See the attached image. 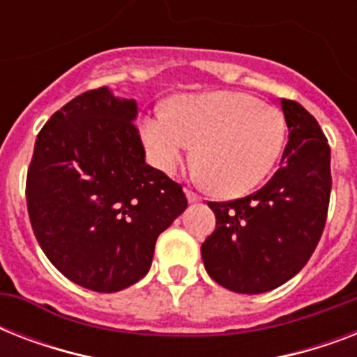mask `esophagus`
Returning <instances> with one entry per match:
<instances>
[{"mask_svg": "<svg viewBox=\"0 0 357 357\" xmlns=\"http://www.w3.org/2000/svg\"><path fill=\"white\" fill-rule=\"evenodd\" d=\"M185 195H187V200L190 202V204H198V202L202 200V196L200 195H196V192H192V190H185Z\"/></svg>", "mask_w": 357, "mask_h": 357, "instance_id": "esophagus-1", "label": "esophagus"}]
</instances>
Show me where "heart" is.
Instances as JSON below:
<instances>
[{
    "mask_svg": "<svg viewBox=\"0 0 357 357\" xmlns=\"http://www.w3.org/2000/svg\"><path fill=\"white\" fill-rule=\"evenodd\" d=\"M285 135L283 114L246 92L181 96L170 114L159 111L140 120V139L153 167L174 174L196 144L198 176L222 198L246 195L272 172Z\"/></svg>",
    "mask_w": 357,
    "mask_h": 357,
    "instance_id": "1",
    "label": "heart"
}]
</instances>
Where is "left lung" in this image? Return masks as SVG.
I'll return each mask as SVG.
<instances>
[{
  "label": "left lung",
  "mask_w": 357,
  "mask_h": 357,
  "mask_svg": "<svg viewBox=\"0 0 357 357\" xmlns=\"http://www.w3.org/2000/svg\"><path fill=\"white\" fill-rule=\"evenodd\" d=\"M282 109L289 142L268 183L237 200L207 202L217 228L202 244V259L207 274L235 293H266L298 274L326 224L328 139L298 102L283 98Z\"/></svg>",
  "instance_id": "8db88e82"
}]
</instances>
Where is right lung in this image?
<instances>
[{
    "mask_svg": "<svg viewBox=\"0 0 357 357\" xmlns=\"http://www.w3.org/2000/svg\"><path fill=\"white\" fill-rule=\"evenodd\" d=\"M137 102L107 86L61 107L36 137L25 198L35 237L61 274L116 293L150 271L157 237L185 211L181 185L146 165Z\"/></svg>",
    "mask_w": 357,
    "mask_h": 357,
    "instance_id": "1",
    "label": "right lung"
}]
</instances>
